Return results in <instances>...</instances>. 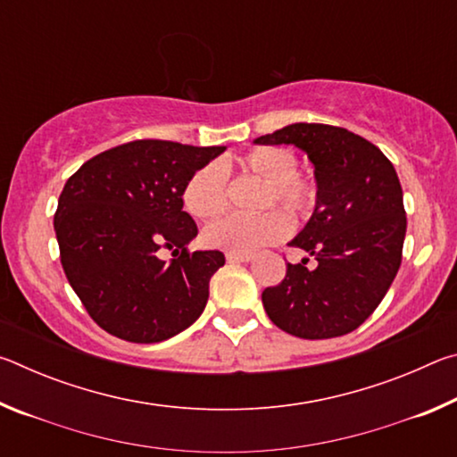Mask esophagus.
Returning a JSON list of instances; mask_svg holds the SVG:
<instances>
[{
    "label": "esophagus",
    "mask_w": 457,
    "mask_h": 457,
    "mask_svg": "<svg viewBox=\"0 0 457 457\" xmlns=\"http://www.w3.org/2000/svg\"><path fill=\"white\" fill-rule=\"evenodd\" d=\"M228 262H250L253 258L252 252H228Z\"/></svg>",
    "instance_id": "34e87169"
}]
</instances>
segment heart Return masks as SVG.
Masks as SVG:
<instances>
[{"mask_svg": "<svg viewBox=\"0 0 457 457\" xmlns=\"http://www.w3.org/2000/svg\"><path fill=\"white\" fill-rule=\"evenodd\" d=\"M239 167L268 189L262 207L280 204L292 218L303 220L316 204V185L298 175V159L286 146H260L239 159ZM183 205L193 218L213 220L228 207V175L220 163H207L193 173L183 187ZM290 231L288 215L268 210L260 215H228L204 229L205 244L229 252H253L280 242Z\"/></svg>", "mask_w": 457, "mask_h": 457, "instance_id": "b5f03b06", "label": "heart"}]
</instances>
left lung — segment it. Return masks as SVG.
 <instances>
[{
    "instance_id": "8db88e82",
    "label": "left lung",
    "mask_w": 457,
    "mask_h": 457,
    "mask_svg": "<svg viewBox=\"0 0 457 457\" xmlns=\"http://www.w3.org/2000/svg\"><path fill=\"white\" fill-rule=\"evenodd\" d=\"M256 145H294L314 165L316 205L292 239L319 266H286L284 280L262 292L266 314L298 338H335L359 328L381 304L401 266L407 229L395 167L351 130L294 122Z\"/></svg>"
}]
</instances>
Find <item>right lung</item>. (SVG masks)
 <instances>
[{
	"instance_id": "1",
	"label": "right lung",
	"mask_w": 457,
	"mask_h": 457,
	"mask_svg": "<svg viewBox=\"0 0 457 457\" xmlns=\"http://www.w3.org/2000/svg\"><path fill=\"white\" fill-rule=\"evenodd\" d=\"M223 151L146 138L96 154L66 181L54 215L60 262L100 328L161 343L204 312L226 258L187 252L197 226L183 212V187ZM161 246L180 256L167 265Z\"/></svg>"
}]
</instances>
